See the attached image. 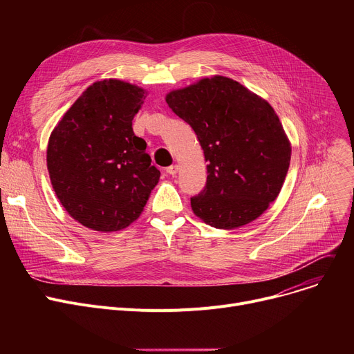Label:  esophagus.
Wrapping results in <instances>:
<instances>
[{
  "mask_svg": "<svg viewBox=\"0 0 354 354\" xmlns=\"http://www.w3.org/2000/svg\"><path fill=\"white\" fill-rule=\"evenodd\" d=\"M178 171H179V166H178V165H172V166H169V167H167V169H166V172L169 174V175H172V176L176 175Z\"/></svg>",
  "mask_w": 354,
  "mask_h": 354,
  "instance_id": "1",
  "label": "esophagus"
}]
</instances>
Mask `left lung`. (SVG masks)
<instances>
[{
    "label": "left lung",
    "instance_id": "left-lung-1",
    "mask_svg": "<svg viewBox=\"0 0 354 354\" xmlns=\"http://www.w3.org/2000/svg\"><path fill=\"white\" fill-rule=\"evenodd\" d=\"M165 100L194 129L208 163L207 187L191 198L194 214L218 230L261 216L280 194L291 159L272 106L219 74L171 90Z\"/></svg>",
    "mask_w": 354,
    "mask_h": 354
}]
</instances>
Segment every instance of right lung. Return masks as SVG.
<instances>
[{
	"label": "right lung",
	"instance_id": "1",
	"mask_svg": "<svg viewBox=\"0 0 354 354\" xmlns=\"http://www.w3.org/2000/svg\"><path fill=\"white\" fill-rule=\"evenodd\" d=\"M147 91L119 79L88 86L48 138L51 187L67 214L93 231L127 228L145 209L160 172L132 120Z\"/></svg>",
	"mask_w": 354,
	"mask_h": 354
}]
</instances>
